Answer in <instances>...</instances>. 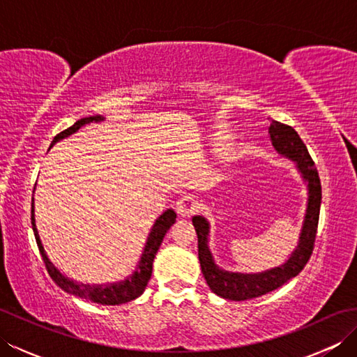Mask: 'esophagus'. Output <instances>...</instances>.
<instances>
[{
  "label": "esophagus",
  "mask_w": 357,
  "mask_h": 357,
  "mask_svg": "<svg viewBox=\"0 0 357 357\" xmlns=\"http://www.w3.org/2000/svg\"><path fill=\"white\" fill-rule=\"evenodd\" d=\"M201 208L199 201L193 195H185L176 202V211L179 216H192Z\"/></svg>",
  "instance_id": "obj_1"
}]
</instances>
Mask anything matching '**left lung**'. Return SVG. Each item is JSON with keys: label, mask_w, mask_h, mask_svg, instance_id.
Here are the masks:
<instances>
[{"label": "left lung", "mask_w": 357, "mask_h": 357, "mask_svg": "<svg viewBox=\"0 0 357 357\" xmlns=\"http://www.w3.org/2000/svg\"><path fill=\"white\" fill-rule=\"evenodd\" d=\"M271 144L280 155H285L298 162L299 170L308 181V207L305 215V222L302 227V234L298 248L294 250L290 259L282 267L273 268L271 271L261 273V275H239V273H227L219 270L207 247L208 224L204 218L195 216L193 225L198 234V256L201 262L202 275L206 278L211 291L218 296L231 301H245L259 298V296L270 293L276 288L282 287L291 278L298 276L304 270L307 262L312 257L317 224H319V211L322 199V187L314 161L310 156L304 141L301 139L298 132L291 126L279 123L271 119L270 124Z\"/></svg>", "instance_id": "left-lung-1"}]
</instances>
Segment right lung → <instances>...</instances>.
<instances>
[{"label":"right lung","instance_id":"right-lung-1","mask_svg":"<svg viewBox=\"0 0 357 357\" xmlns=\"http://www.w3.org/2000/svg\"><path fill=\"white\" fill-rule=\"evenodd\" d=\"M102 119L104 118H101V116L81 118L69 128L59 132L55 138H53L52 146L58 139H63V138H66V136H69V135L77 132L81 126H84L87 123H93V121H102ZM174 221H176V213H174L173 210H167L165 213L159 216V219L153 225V229H151V233L149 236L147 245H146V248H144V253H142L138 268H136V271L130 278H127L126 280H123V282L109 284L104 287L102 285H84V284H77V282H73V280L64 278L61 273L53 267V264L49 261V257L45 256L40 236H38V231H36L35 216H33V202H32V229H33V234L36 239V245H38V248H40L45 270H47L50 278L53 279V282H55L58 287H61L63 290L67 293L78 296V298H81V299H89L92 302H96V304H102V305L126 304V302H130L142 294V291L146 290V287H147L150 276H151V264H153L155 255L158 252L159 245H161L165 233L169 231V229L174 224Z\"/></svg>","mask_w":357,"mask_h":357}]
</instances>
